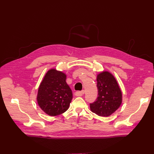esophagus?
<instances>
[{
    "mask_svg": "<svg viewBox=\"0 0 154 154\" xmlns=\"http://www.w3.org/2000/svg\"><path fill=\"white\" fill-rule=\"evenodd\" d=\"M77 94H78L79 96H83L85 94V91L82 90L81 91H79V92H77Z\"/></svg>",
    "mask_w": 154,
    "mask_h": 154,
    "instance_id": "obj_1",
    "label": "esophagus"
}]
</instances>
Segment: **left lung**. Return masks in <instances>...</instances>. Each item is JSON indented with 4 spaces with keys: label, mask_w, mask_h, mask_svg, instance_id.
<instances>
[{
    "label": "left lung",
    "mask_w": 154,
    "mask_h": 154,
    "mask_svg": "<svg viewBox=\"0 0 154 154\" xmlns=\"http://www.w3.org/2000/svg\"><path fill=\"white\" fill-rule=\"evenodd\" d=\"M98 97L90 103L91 111L99 116L108 117L121 106L122 92L114 75L108 71H102L97 75Z\"/></svg>",
    "instance_id": "8db88e82"
}]
</instances>
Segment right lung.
Returning <instances> with one entry per match:
<instances>
[{
    "instance_id": "add662e5",
    "label": "right lung",
    "mask_w": 154,
    "mask_h": 154,
    "mask_svg": "<svg viewBox=\"0 0 154 154\" xmlns=\"http://www.w3.org/2000/svg\"><path fill=\"white\" fill-rule=\"evenodd\" d=\"M66 80V74L51 69L40 83L36 97L38 104L49 116L61 115L69 107L72 92Z\"/></svg>"
}]
</instances>
